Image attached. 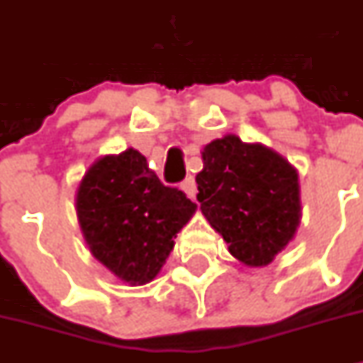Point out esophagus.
Listing matches in <instances>:
<instances>
[{"instance_id": "esophagus-1", "label": "esophagus", "mask_w": 363, "mask_h": 363, "mask_svg": "<svg viewBox=\"0 0 363 363\" xmlns=\"http://www.w3.org/2000/svg\"><path fill=\"white\" fill-rule=\"evenodd\" d=\"M182 191H184L191 200L196 198V182H194L193 176H189V178H185L184 182H182Z\"/></svg>"}]
</instances>
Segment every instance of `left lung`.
I'll return each instance as SVG.
<instances>
[{
    "label": "left lung",
    "instance_id": "left-lung-1",
    "mask_svg": "<svg viewBox=\"0 0 363 363\" xmlns=\"http://www.w3.org/2000/svg\"><path fill=\"white\" fill-rule=\"evenodd\" d=\"M198 202L209 224L246 266L270 264L301 222L299 178L283 156L229 134L203 147Z\"/></svg>",
    "mask_w": 363,
    "mask_h": 363
}]
</instances>
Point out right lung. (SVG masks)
I'll use <instances>...</instances> for the list:
<instances>
[{
	"label": "right lung",
	"mask_w": 363,
	"mask_h": 363,
	"mask_svg": "<svg viewBox=\"0 0 363 363\" xmlns=\"http://www.w3.org/2000/svg\"><path fill=\"white\" fill-rule=\"evenodd\" d=\"M194 211L196 203L161 184L134 148L95 161L77 191V216L89 252L132 286L160 274Z\"/></svg>",
	"instance_id": "obj_1"
}]
</instances>
